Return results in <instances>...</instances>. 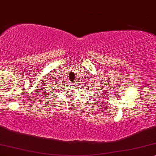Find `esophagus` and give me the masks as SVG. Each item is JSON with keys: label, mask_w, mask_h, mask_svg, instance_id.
Wrapping results in <instances>:
<instances>
[{"label": "esophagus", "mask_w": 156, "mask_h": 156, "mask_svg": "<svg viewBox=\"0 0 156 156\" xmlns=\"http://www.w3.org/2000/svg\"><path fill=\"white\" fill-rule=\"evenodd\" d=\"M73 83H74V82H70V84H73Z\"/></svg>", "instance_id": "34e87169"}]
</instances>
